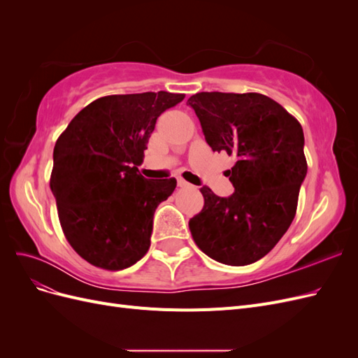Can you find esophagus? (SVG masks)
Returning <instances> with one entry per match:
<instances>
[{
    "label": "esophagus",
    "mask_w": 358,
    "mask_h": 358,
    "mask_svg": "<svg viewBox=\"0 0 358 358\" xmlns=\"http://www.w3.org/2000/svg\"><path fill=\"white\" fill-rule=\"evenodd\" d=\"M178 185H179L180 188H189V187H191L189 183H188L187 180H183V179H178Z\"/></svg>",
    "instance_id": "esophagus-1"
}]
</instances>
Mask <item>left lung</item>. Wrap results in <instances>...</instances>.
Listing matches in <instances>:
<instances>
[{"instance_id":"left-lung-1","label":"left lung","mask_w":358,"mask_h":358,"mask_svg":"<svg viewBox=\"0 0 358 358\" xmlns=\"http://www.w3.org/2000/svg\"><path fill=\"white\" fill-rule=\"evenodd\" d=\"M188 104L213 152L237 158L229 170L230 197L200 188L204 206L189 220L192 239L218 263H255L272 251L296 216L308 171L301 125L258 92H199Z\"/></svg>"}]
</instances>
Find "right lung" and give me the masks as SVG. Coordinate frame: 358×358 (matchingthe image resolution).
Masks as SVG:
<instances>
[{
    "label": "right lung",
    "mask_w": 358,
    "mask_h": 358,
    "mask_svg": "<svg viewBox=\"0 0 358 358\" xmlns=\"http://www.w3.org/2000/svg\"><path fill=\"white\" fill-rule=\"evenodd\" d=\"M183 99L166 91L101 96L58 137L50 189L64 236L90 264L122 270L148 252L155 209L176 179H145L137 166L158 116Z\"/></svg>",
    "instance_id": "right-lung-1"
}]
</instances>
